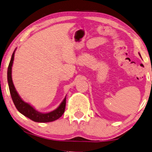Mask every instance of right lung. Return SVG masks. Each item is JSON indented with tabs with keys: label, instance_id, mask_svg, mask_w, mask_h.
Listing matches in <instances>:
<instances>
[{
	"label": "right lung",
	"instance_id": "1",
	"mask_svg": "<svg viewBox=\"0 0 152 152\" xmlns=\"http://www.w3.org/2000/svg\"><path fill=\"white\" fill-rule=\"evenodd\" d=\"M14 53L15 51L13 52L11 61H10L9 66H8L7 80L8 85H9L10 94H11L12 100L17 110H18L19 112L21 113L23 115H24L25 116L31 119V121L38 122V123H48V122L54 121L58 119L63 114V113L65 112L66 97L64 98L63 102H61L56 110L52 111L51 112L46 113V114H42V113L36 111L29 104L23 101L21 99V98L19 96L18 94L17 93L16 89L14 87V85L13 84L12 78V67L14 58Z\"/></svg>",
	"mask_w": 152,
	"mask_h": 152
}]
</instances>
